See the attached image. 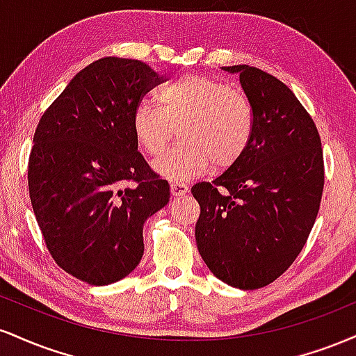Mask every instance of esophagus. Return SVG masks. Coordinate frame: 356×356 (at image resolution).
Listing matches in <instances>:
<instances>
[{"label":"esophagus","mask_w":356,"mask_h":356,"mask_svg":"<svg viewBox=\"0 0 356 356\" xmlns=\"http://www.w3.org/2000/svg\"><path fill=\"white\" fill-rule=\"evenodd\" d=\"M170 192H172L174 197H179V195H184L189 192V187H187V184L184 182H172L170 184Z\"/></svg>","instance_id":"34e87169"}]
</instances>
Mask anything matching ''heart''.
<instances>
[{"instance_id":"1","label":"heart","mask_w":356,"mask_h":356,"mask_svg":"<svg viewBox=\"0 0 356 356\" xmlns=\"http://www.w3.org/2000/svg\"><path fill=\"white\" fill-rule=\"evenodd\" d=\"M157 105L144 100L134 110L132 129L145 154L164 152L179 127L174 149L154 162L170 181L197 177L211 169H229L248 152L256 117L251 100L226 81L186 73L157 92Z\"/></svg>"}]
</instances>
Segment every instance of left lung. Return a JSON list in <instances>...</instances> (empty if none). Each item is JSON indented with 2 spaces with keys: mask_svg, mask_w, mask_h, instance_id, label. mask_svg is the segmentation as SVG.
<instances>
[{
  "mask_svg": "<svg viewBox=\"0 0 356 356\" xmlns=\"http://www.w3.org/2000/svg\"><path fill=\"white\" fill-rule=\"evenodd\" d=\"M239 73L254 108L248 152L212 182L192 186L201 206L199 254L212 275L239 289L263 288L293 264L320 211L325 164L313 118L271 73L249 65Z\"/></svg>",
  "mask_w": 356,
  "mask_h": 356,
  "instance_id": "1",
  "label": "left lung"
}]
</instances>
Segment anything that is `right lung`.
<instances>
[{"mask_svg": "<svg viewBox=\"0 0 356 356\" xmlns=\"http://www.w3.org/2000/svg\"><path fill=\"white\" fill-rule=\"evenodd\" d=\"M162 81L144 61L105 56L73 76L36 127L31 206L55 263L88 284L137 268L144 222L169 202V182L138 152L132 129L134 110Z\"/></svg>", "mask_w": 356, "mask_h": 356, "instance_id": "add662e5", "label": "right lung"}]
</instances>
